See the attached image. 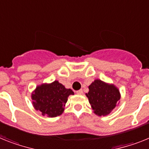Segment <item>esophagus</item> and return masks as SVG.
<instances>
[{
    "label": "esophagus",
    "mask_w": 149,
    "mask_h": 149,
    "mask_svg": "<svg viewBox=\"0 0 149 149\" xmlns=\"http://www.w3.org/2000/svg\"><path fill=\"white\" fill-rule=\"evenodd\" d=\"M77 95H82V94H83V92H82V89L78 90V91H77Z\"/></svg>",
    "instance_id": "34e87169"
}]
</instances>
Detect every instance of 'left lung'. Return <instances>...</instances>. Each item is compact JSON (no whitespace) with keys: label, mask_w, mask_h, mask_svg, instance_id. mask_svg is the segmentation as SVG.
<instances>
[{"label":"left lung","mask_w":149,"mask_h":149,"mask_svg":"<svg viewBox=\"0 0 149 149\" xmlns=\"http://www.w3.org/2000/svg\"><path fill=\"white\" fill-rule=\"evenodd\" d=\"M89 92L86 94L95 113L99 116L109 114L119 102V90L113 85H108L96 79L88 86Z\"/></svg>","instance_id":"1"}]
</instances>
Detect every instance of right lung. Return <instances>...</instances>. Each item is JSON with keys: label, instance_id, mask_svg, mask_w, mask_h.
I'll use <instances>...</instances> for the list:
<instances>
[{"label": "right lung", "instance_id": "1", "mask_svg": "<svg viewBox=\"0 0 149 149\" xmlns=\"http://www.w3.org/2000/svg\"><path fill=\"white\" fill-rule=\"evenodd\" d=\"M73 94L70 88H66L58 81H54L51 84L38 86L32 95V103L42 115L54 117L63 113L68 96Z\"/></svg>", "mask_w": 149, "mask_h": 149}]
</instances>
